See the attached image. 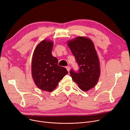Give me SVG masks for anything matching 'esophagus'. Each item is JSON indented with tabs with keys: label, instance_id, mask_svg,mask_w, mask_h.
I'll list each match as a JSON object with an SVG mask.
<instances>
[{
	"label": "esophagus",
	"instance_id": "esophagus-1",
	"mask_svg": "<svg viewBox=\"0 0 130 130\" xmlns=\"http://www.w3.org/2000/svg\"><path fill=\"white\" fill-rule=\"evenodd\" d=\"M66 70H67V71L69 72L70 71V70H71V67H70V66H66Z\"/></svg>",
	"mask_w": 130,
	"mask_h": 130
}]
</instances>
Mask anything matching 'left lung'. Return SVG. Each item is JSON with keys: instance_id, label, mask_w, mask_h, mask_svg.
<instances>
[{"instance_id": "obj_1", "label": "left lung", "mask_w": 130, "mask_h": 130, "mask_svg": "<svg viewBox=\"0 0 130 130\" xmlns=\"http://www.w3.org/2000/svg\"><path fill=\"white\" fill-rule=\"evenodd\" d=\"M79 65L78 72L70 71L73 80L84 91L93 88L98 82L100 75V62L93 42L88 38L77 37L67 41Z\"/></svg>"}]
</instances>
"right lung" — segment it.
Listing matches in <instances>:
<instances>
[{"mask_svg": "<svg viewBox=\"0 0 130 130\" xmlns=\"http://www.w3.org/2000/svg\"><path fill=\"white\" fill-rule=\"evenodd\" d=\"M53 42L44 40L36 46L33 54L31 73L37 87L51 92L68 72L63 67L58 65V59L52 54Z\"/></svg>", "mask_w": 130, "mask_h": 130, "instance_id": "1", "label": "right lung"}]
</instances>
